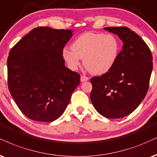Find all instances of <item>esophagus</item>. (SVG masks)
I'll use <instances>...</instances> for the list:
<instances>
[{"instance_id":"1","label":"esophagus","mask_w":157,"mask_h":157,"mask_svg":"<svg viewBox=\"0 0 157 157\" xmlns=\"http://www.w3.org/2000/svg\"><path fill=\"white\" fill-rule=\"evenodd\" d=\"M89 80V77L85 76V75H81L80 77V81L81 82H86V81Z\"/></svg>"}]
</instances>
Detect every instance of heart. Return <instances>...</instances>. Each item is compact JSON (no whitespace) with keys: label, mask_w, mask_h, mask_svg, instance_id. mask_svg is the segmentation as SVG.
I'll return each instance as SVG.
<instances>
[{"label":"heart","mask_w":157,"mask_h":157,"mask_svg":"<svg viewBox=\"0 0 157 157\" xmlns=\"http://www.w3.org/2000/svg\"><path fill=\"white\" fill-rule=\"evenodd\" d=\"M119 52L118 39L112 34L86 33L75 39L71 49L64 48L62 56L68 67L76 70L83 59L85 67L94 75L110 70Z\"/></svg>","instance_id":"1"}]
</instances>
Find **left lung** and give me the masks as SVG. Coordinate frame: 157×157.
<instances>
[{
	"instance_id": "1",
	"label": "left lung",
	"mask_w": 157,
	"mask_h": 157,
	"mask_svg": "<svg viewBox=\"0 0 157 157\" xmlns=\"http://www.w3.org/2000/svg\"><path fill=\"white\" fill-rule=\"evenodd\" d=\"M124 43L113 67L101 76L90 79V98L94 108L107 118L131 114L148 90L153 58L148 45L127 27H107Z\"/></svg>"
}]
</instances>
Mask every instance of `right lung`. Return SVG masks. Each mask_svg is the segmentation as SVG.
<instances>
[{
    "instance_id": "add662e5",
    "label": "right lung",
    "mask_w": 157,
    "mask_h": 157,
    "mask_svg": "<svg viewBox=\"0 0 157 157\" xmlns=\"http://www.w3.org/2000/svg\"><path fill=\"white\" fill-rule=\"evenodd\" d=\"M71 30L35 28L10 50L7 60L9 89L30 119L52 122L63 114L80 75L65 66L62 52Z\"/></svg>"
}]
</instances>
